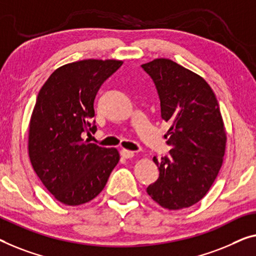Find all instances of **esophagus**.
<instances>
[{"label":"esophagus","mask_w":256,"mask_h":256,"mask_svg":"<svg viewBox=\"0 0 256 256\" xmlns=\"http://www.w3.org/2000/svg\"><path fill=\"white\" fill-rule=\"evenodd\" d=\"M120 156L124 158H132L134 156V152L128 150H120Z\"/></svg>","instance_id":"obj_1"}]
</instances>
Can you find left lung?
<instances>
[{"instance_id": "1", "label": "left lung", "mask_w": 256, "mask_h": 256, "mask_svg": "<svg viewBox=\"0 0 256 256\" xmlns=\"http://www.w3.org/2000/svg\"><path fill=\"white\" fill-rule=\"evenodd\" d=\"M141 68L158 90L162 120L171 125L166 136L171 150L152 158L160 176L147 193L169 210L190 207L207 194L223 163L226 134L218 102L204 78L174 60Z\"/></svg>"}]
</instances>
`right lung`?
Masks as SVG:
<instances>
[{
	"instance_id": "1",
	"label": "right lung",
	"mask_w": 256,
	"mask_h": 256,
	"mask_svg": "<svg viewBox=\"0 0 256 256\" xmlns=\"http://www.w3.org/2000/svg\"><path fill=\"white\" fill-rule=\"evenodd\" d=\"M116 60H84L60 66L38 94L28 130V155L38 177L55 199L68 206L98 196L120 161L116 148L82 139L95 133L94 100L122 66Z\"/></svg>"
}]
</instances>
